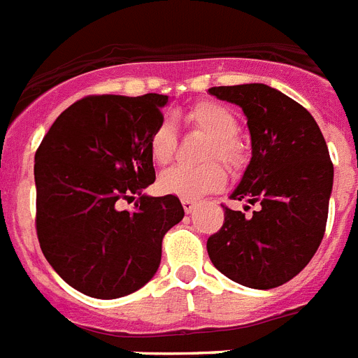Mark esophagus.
Returning <instances> with one entry per match:
<instances>
[{
    "instance_id": "obj_1",
    "label": "esophagus",
    "mask_w": 358,
    "mask_h": 358,
    "mask_svg": "<svg viewBox=\"0 0 358 358\" xmlns=\"http://www.w3.org/2000/svg\"><path fill=\"white\" fill-rule=\"evenodd\" d=\"M181 203H182V208H185L186 214H190V212L196 208V201L194 199H181Z\"/></svg>"
}]
</instances>
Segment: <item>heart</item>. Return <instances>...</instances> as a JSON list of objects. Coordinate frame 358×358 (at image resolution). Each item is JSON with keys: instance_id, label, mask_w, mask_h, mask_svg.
<instances>
[{"instance_id": "1", "label": "heart", "mask_w": 358, "mask_h": 358, "mask_svg": "<svg viewBox=\"0 0 358 358\" xmlns=\"http://www.w3.org/2000/svg\"><path fill=\"white\" fill-rule=\"evenodd\" d=\"M188 120L212 137V146L206 153V159L221 161L236 168L243 161L241 144L236 141L238 135V119L225 106L217 102H201L188 111ZM176 150V126L172 119L162 117L153 128L148 138V152L157 164H166ZM227 173L221 164L208 162L205 166H172L164 170L159 177V188L164 194L196 199L208 192L220 190L225 185Z\"/></svg>"}]
</instances>
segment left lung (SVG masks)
Segmentation results:
<instances>
[{
    "label": "left lung",
    "instance_id": "8db88e82",
    "mask_svg": "<svg viewBox=\"0 0 358 358\" xmlns=\"http://www.w3.org/2000/svg\"><path fill=\"white\" fill-rule=\"evenodd\" d=\"M243 109L252 157L230 199L258 205L245 215L225 206V223L206 241L214 267L250 289H274L294 278L326 232L333 162L317 120L265 84L210 87ZM250 206H245V210Z\"/></svg>",
    "mask_w": 358,
    "mask_h": 358
}]
</instances>
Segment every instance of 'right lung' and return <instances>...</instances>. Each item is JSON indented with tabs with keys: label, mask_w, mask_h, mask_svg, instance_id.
I'll return each instance as SVG.
<instances>
[{
	"label": "right lung",
	"mask_w": 358,
	"mask_h": 358,
	"mask_svg": "<svg viewBox=\"0 0 358 358\" xmlns=\"http://www.w3.org/2000/svg\"><path fill=\"white\" fill-rule=\"evenodd\" d=\"M166 94H94L55 120L34 157L36 232L60 278L87 296L113 300L157 273L162 238L182 220L176 196L143 194L155 181L148 138ZM139 196L136 210L120 200Z\"/></svg>",
	"instance_id": "add662e5"
}]
</instances>
